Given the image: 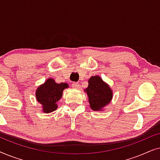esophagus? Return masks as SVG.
<instances>
[{
    "instance_id": "34e87169",
    "label": "esophagus",
    "mask_w": 160,
    "mask_h": 160,
    "mask_svg": "<svg viewBox=\"0 0 160 160\" xmlns=\"http://www.w3.org/2000/svg\"><path fill=\"white\" fill-rule=\"evenodd\" d=\"M72 87H73V89H79V84L77 82H73V84H72Z\"/></svg>"
}]
</instances>
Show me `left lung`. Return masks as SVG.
I'll use <instances>...</instances> for the list:
<instances>
[{"instance_id":"obj_1","label":"left lung","mask_w":160,"mask_h":160,"mask_svg":"<svg viewBox=\"0 0 160 160\" xmlns=\"http://www.w3.org/2000/svg\"><path fill=\"white\" fill-rule=\"evenodd\" d=\"M88 82V87L84 91L88 96L90 108L93 111L103 110L112 99V90L98 76H92Z\"/></svg>"}]
</instances>
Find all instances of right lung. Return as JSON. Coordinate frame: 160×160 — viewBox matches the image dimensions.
Returning <instances> with one entry per match:
<instances>
[{
  "instance_id": "add662e5",
  "label": "right lung",
  "mask_w": 160,
  "mask_h": 160,
  "mask_svg": "<svg viewBox=\"0 0 160 160\" xmlns=\"http://www.w3.org/2000/svg\"><path fill=\"white\" fill-rule=\"evenodd\" d=\"M68 87L66 83L57 84L53 78H48L44 84L39 86L36 92L37 101L42 105L44 113H50L58 108V102L62 95V92Z\"/></svg>"
}]
</instances>
